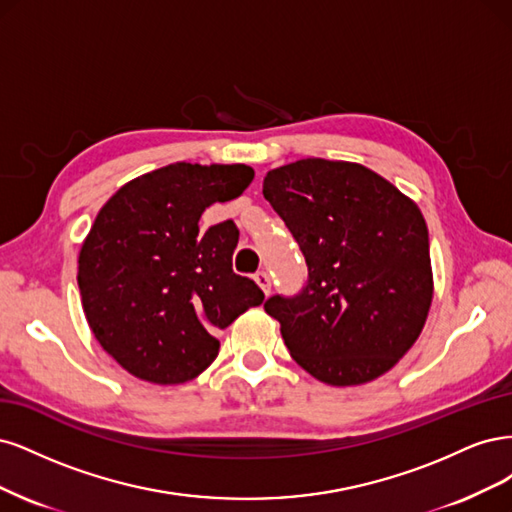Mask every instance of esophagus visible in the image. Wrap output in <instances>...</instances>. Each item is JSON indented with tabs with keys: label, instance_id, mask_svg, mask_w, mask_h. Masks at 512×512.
Returning a JSON list of instances; mask_svg holds the SVG:
<instances>
[{
	"label": "esophagus",
	"instance_id": "1",
	"mask_svg": "<svg viewBox=\"0 0 512 512\" xmlns=\"http://www.w3.org/2000/svg\"><path fill=\"white\" fill-rule=\"evenodd\" d=\"M255 280H257V285L263 289V293H266V295L272 291V280H270V274L266 270H259L255 274Z\"/></svg>",
	"mask_w": 512,
	"mask_h": 512
}]
</instances>
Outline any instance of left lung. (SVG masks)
I'll return each instance as SVG.
<instances>
[{
    "instance_id": "obj_1",
    "label": "left lung",
    "mask_w": 512,
    "mask_h": 512,
    "mask_svg": "<svg viewBox=\"0 0 512 512\" xmlns=\"http://www.w3.org/2000/svg\"><path fill=\"white\" fill-rule=\"evenodd\" d=\"M263 197L308 266L300 293L263 304L291 357L336 387L391 370L432 304L430 238L417 204L372 170L327 159L268 172Z\"/></svg>"
}]
</instances>
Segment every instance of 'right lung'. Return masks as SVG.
Here are the masks:
<instances>
[{
  "label": "right lung",
  "instance_id": "right-lung-1",
  "mask_svg": "<svg viewBox=\"0 0 512 512\" xmlns=\"http://www.w3.org/2000/svg\"><path fill=\"white\" fill-rule=\"evenodd\" d=\"M249 166L172 163L131 180L97 212L78 257L91 332L134 376L187 383L219 355L214 334L263 302L232 270L238 227L200 229L202 212L251 185Z\"/></svg>",
  "mask_w": 512,
  "mask_h": 512
}]
</instances>
